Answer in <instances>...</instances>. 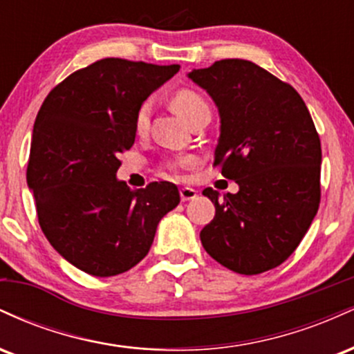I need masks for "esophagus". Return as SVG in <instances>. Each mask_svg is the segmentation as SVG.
<instances>
[{"mask_svg":"<svg viewBox=\"0 0 354 354\" xmlns=\"http://www.w3.org/2000/svg\"><path fill=\"white\" fill-rule=\"evenodd\" d=\"M180 196H181L183 203L191 201V200H194V198L198 196V191L193 189V188H188V186H186V188L180 189Z\"/></svg>","mask_w":354,"mask_h":354,"instance_id":"obj_1","label":"esophagus"}]
</instances>
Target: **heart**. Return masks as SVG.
Here are the masks:
<instances>
[{"mask_svg":"<svg viewBox=\"0 0 354 354\" xmlns=\"http://www.w3.org/2000/svg\"><path fill=\"white\" fill-rule=\"evenodd\" d=\"M171 106L174 111L180 115L183 120L188 123V121L193 118L196 113L203 111V109H208V104L206 101L198 95L196 91H191V89H180L173 95L171 98ZM149 121V103H143L140 108H138L136 116H135V129L138 135H143L148 128ZM188 160H183L180 163H171L169 168H176L178 165L186 163Z\"/></svg>","mask_w":354,"mask_h":354,"instance_id":"b5f03b06","label":"heart"}]
</instances>
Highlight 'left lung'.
I'll list each match as a JSON object with an SVG mask.
<instances>
[{"label":"left lung","instance_id":"left-lung-1","mask_svg":"<svg viewBox=\"0 0 354 354\" xmlns=\"http://www.w3.org/2000/svg\"><path fill=\"white\" fill-rule=\"evenodd\" d=\"M188 78L205 89L219 113L214 165L236 181L238 193L214 205L201 245L239 274L273 270L298 248L319 206L321 143L298 91L258 64L221 59Z\"/></svg>","mask_w":354,"mask_h":354}]
</instances>
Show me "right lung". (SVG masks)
Segmentation results:
<instances>
[{
    "label": "right lung",
    "instance_id": "1",
    "mask_svg": "<svg viewBox=\"0 0 354 354\" xmlns=\"http://www.w3.org/2000/svg\"><path fill=\"white\" fill-rule=\"evenodd\" d=\"M180 64L100 59L61 81L36 116L26 181L44 236L84 273L106 278L148 254L158 223L180 203L169 181L131 191L118 180L135 116Z\"/></svg>",
    "mask_w": 354,
    "mask_h": 354
}]
</instances>
